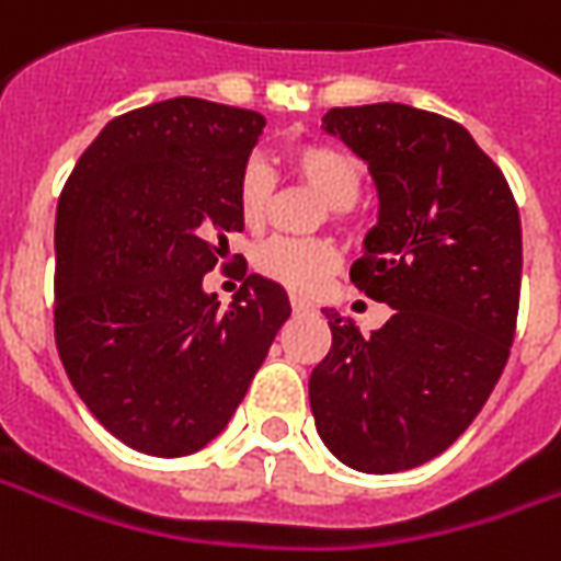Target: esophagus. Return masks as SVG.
<instances>
[{
    "label": "esophagus",
    "mask_w": 561,
    "mask_h": 561,
    "mask_svg": "<svg viewBox=\"0 0 561 561\" xmlns=\"http://www.w3.org/2000/svg\"><path fill=\"white\" fill-rule=\"evenodd\" d=\"M291 310H295V312H310L312 304H310V300H304V297H291Z\"/></svg>",
    "instance_id": "34e87169"
}]
</instances>
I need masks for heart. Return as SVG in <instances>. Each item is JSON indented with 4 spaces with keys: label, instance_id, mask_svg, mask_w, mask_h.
I'll list each match as a JSON object with an SVG mask.
<instances>
[{
    "label": "heart",
    "instance_id": "obj_1",
    "mask_svg": "<svg viewBox=\"0 0 561 561\" xmlns=\"http://www.w3.org/2000/svg\"><path fill=\"white\" fill-rule=\"evenodd\" d=\"M288 165L304 186L316 190L331 208H350L359 199V162L341 147L331 144H300L288 156ZM276 181L264 159H249L236 181V211L242 227L261 230L273 208ZM254 266L266 279L279 282L288 291L310 295L322 288L337 270V251L325 239H288L276 236L254 251Z\"/></svg>",
    "mask_w": 561,
    "mask_h": 561
}]
</instances>
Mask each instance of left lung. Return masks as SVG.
I'll use <instances>...</instances> for the list:
<instances>
[{"label":"left lung","mask_w":561,"mask_h":561,"mask_svg":"<svg viewBox=\"0 0 561 561\" xmlns=\"http://www.w3.org/2000/svg\"><path fill=\"white\" fill-rule=\"evenodd\" d=\"M322 128L371 171L377 224L350 279L392 316L362 334L325 312L331 350L310 375L312 417L346 467L411 470L476 421L504 371L519 312V208L470 131L439 113L334 106Z\"/></svg>","instance_id":"8db88e82"}]
</instances>
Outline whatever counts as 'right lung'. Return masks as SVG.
<instances>
[{
    "label": "right lung",
    "instance_id": "obj_1",
    "mask_svg": "<svg viewBox=\"0 0 561 561\" xmlns=\"http://www.w3.org/2000/svg\"><path fill=\"white\" fill-rule=\"evenodd\" d=\"M264 125L199 98L140 106L106 122L64 184L57 353L135 451L184 457L220 436L291 316L285 288L257 273L227 310L202 288L242 232L236 181Z\"/></svg>",
    "mask_w": 561,
    "mask_h": 561
}]
</instances>
